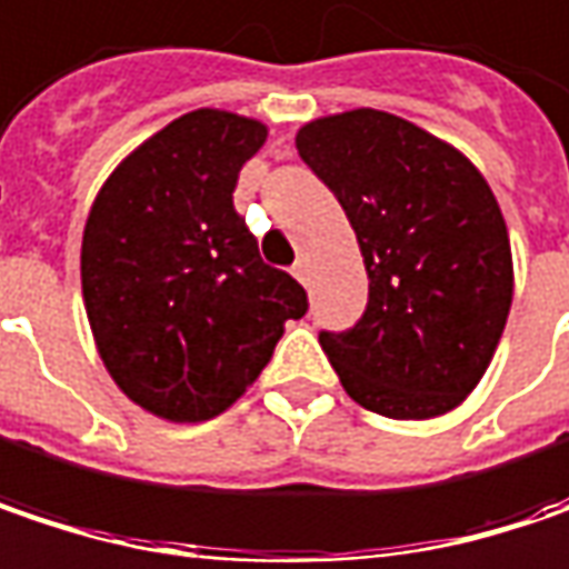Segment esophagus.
I'll use <instances>...</instances> for the list:
<instances>
[{
	"label": "esophagus",
	"instance_id": "esophagus-1",
	"mask_svg": "<svg viewBox=\"0 0 569 569\" xmlns=\"http://www.w3.org/2000/svg\"><path fill=\"white\" fill-rule=\"evenodd\" d=\"M292 277L302 286H309V260H306V257H299V260L292 263Z\"/></svg>",
	"mask_w": 569,
	"mask_h": 569
}]
</instances>
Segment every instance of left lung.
<instances>
[{"instance_id": "1", "label": "left lung", "mask_w": 569, "mask_h": 569, "mask_svg": "<svg viewBox=\"0 0 569 569\" xmlns=\"http://www.w3.org/2000/svg\"><path fill=\"white\" fill-rule=\"evenodd\" d=\"M358 237L368 306L319 332L341 388L390 420H430L482 381L505 332L515 270L501 208L449 142L385 110L319 117L296 132Z\"/></svg>"}]
</instances>
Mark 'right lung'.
Masks as SVG:
<instances>
[{
	"label": "right lung",
	"instance_id": "add662e5",
	"mask_svg": "<svg viewBox=\"0 0 569 569\" xmlns=\"http://www.w3.org/2000/svg\"><path fill=\"white\" fill-rule=\"evenodd\" d=\"M263 142L260 120L191 110L136 146L87 214L80 286L97 351L162 420L224 413L309 309L233 211L237 176Z\"/></svg>",
	"mask_w": 569,
	"mask_h": 569
}]
</instances>
